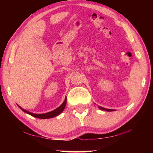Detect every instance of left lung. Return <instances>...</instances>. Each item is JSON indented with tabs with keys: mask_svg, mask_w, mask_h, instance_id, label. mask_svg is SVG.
<instances>
[{
	"mask_svg": "<svg viewBox=\"0 0 153 153\" xmlns=\"http://www.w3.org/2000/svg\"><path fill=\"white\" fill-rule=\"evenodd\" d=\"M99 109H100V110H105V111H107V112L115 111V110H114V109H108V108H103V107H101V106H99Z\"/></svg>",
	"mask_w": 153,
	"mask_h": 153,
	"instance_id": "left-lung-1",
	"label": "left lung"
}]
</instances>
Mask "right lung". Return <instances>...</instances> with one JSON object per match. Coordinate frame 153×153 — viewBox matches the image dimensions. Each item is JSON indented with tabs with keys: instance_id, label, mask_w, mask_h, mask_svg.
Segmentation results:
<instances>
[{
	"instance_id": "1",
	"label": "right lung",
	"mask_w": 153,
	"mask_h": 153,
	"mask_svg": "<svg viewBox=\"0 0 153 153\" xmlns=\"http://www.w3.org/2000/svg\"><path fill=\"white\" fill-rule=\"evenodd\" d=\"M66 97L64 99V101L63 102V103L62 105L58 107L57 108L54 109V110L49 112L47 113H45V114H35V113H32L31 112H29L27 110H25L24 108H22L21 106H19L18 105H17L18 106V107L20 108L22 111H24L25 113L28 114L32 116L35 117V118H40V119H48V118H54V117H56L57 116H58L59 114L63 112V110H64L65 107H66Z\"/></svg>"
}]
</instances>
